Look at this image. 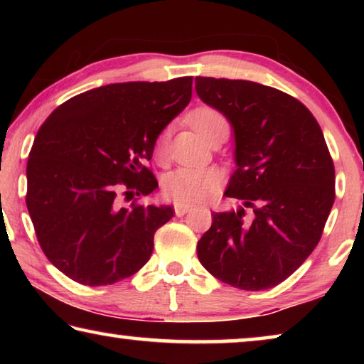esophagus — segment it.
Masks as SVG:
<instances>
[{
    "label": "esophagus",
    "instance_id": "obj_1",
    "mask_svg": "<svg viewBox=\"0 0 364 364\" xmlns=\"http://www.w3.org/2000/svg\"><path fill=\"white\" fill-rule=\"evenodd\" d=\"M191 207H193V205H189V204H175V213L178 215V217H181V215L188 213L191 210Z\"/></svg>",
    "mask_w": 364,
    "mask_h": 364
}]
</instances>
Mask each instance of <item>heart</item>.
I'll return each instance as SVG.
<instances>
[{"instance_id":"heart-1","label":"heart","mask_w":364,"mask_h":364,"mask_svg":"<svg viewBox=\"0 0 364 364\" xmlns=\"http://www.w3.org/2000/svg\"><path fill=\"white\" fill-rule=\"evenodd\" d=\"M188 120L191 127L205 138L208 133L220 125H225L226 119L213 107H197L189 114ZM156 152L162 156L165 152V136L157 139ZM221 175L215 168H178L164 178L162 191L167 199L178 204H191L205 199L218 189Z\"/></svg>"}]
</instances>
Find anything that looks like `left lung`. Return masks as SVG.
Wrapping results in <instances>:
<instances>
[{
  "mask_svg": "<svg viewBox=\"0 0 364 364\" xmlns=\"http://www.w3.org/2000/svg\"><path fill=\"white\" fill-rule=\"evenodd\" d=\"M196 91L232 125L237 168L225 196L242 204L213 212L197 257L232 287L278 286L315 250L336 199L321 127L299 100L271 86L197 77Z\"/></svg>",
  "mask_w": 364,
  "mask_h": 364,
  "instance_id": "left-lung-1",
  "label": "left lung"
}]
</instances>
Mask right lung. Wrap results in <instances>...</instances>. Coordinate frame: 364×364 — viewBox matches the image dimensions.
I'll list each match as a JSON object with an SVG mask.
<instances>
[{"instance_id":"right-lung-1","label":"right lung","mask_w":364,"mask_h":364,"mask_svg":"<svg viewBox=\"0 0 364 364\" xmlns=\"http://www.w3.org/2000/svg\"><path fill=\"white\" fill-rule=\"evenodd\" d=\"M193 77L112 83L60 104L36 133L27 162V208L48 260L83 286H107L144 267L168 205L123 207L159 184L146 160L188 106Z\"/></svg>"}]
</instances>
